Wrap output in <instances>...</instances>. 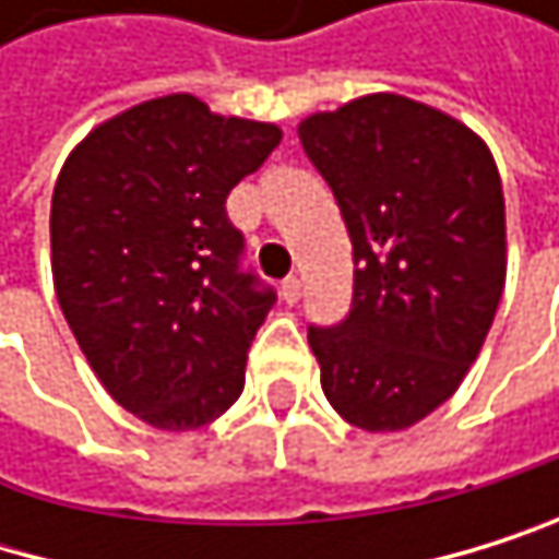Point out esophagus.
Returning a JSON list of instances; mask_svg holds the SVG:
<instances>
[{"mask_svg":"<svg viewBox=\"0 0 559 559\" xmlns=\"http://www.w3.org/2000/svg\"><path fill=\"white\" fill-rule=\"evenodd\" d=\"M282 298L288 305H295L301 298V277H285V282H282Z\"/></svg>","mask_w":559,"mask_h":559,"instance_id":"34e87169","label":"esophagus"}]
</instances>
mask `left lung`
<instances>
[{
    "label": "left lung",
    "instance_id": "1",
    "mask_svg": "<svg viewBox=\"0 0 559 559\" xmlns=\"http://www.w3.org/2000/svg\"><path fill=\"white\" fill-rule=\"evenodd\" d=\"M342 207L348 318L308 329L332 409L365 432L409 429L460 389L507 285V207L483 136L399 93L298 123Z\"/></svg>",
    "mask_w": 559,
    "mask_h": 559
}]
</instances>
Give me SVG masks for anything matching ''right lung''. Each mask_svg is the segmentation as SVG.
<instances>
[{
	"mask_svg": "<svg viewBox=\"0 0 559 559\" xmlns=\"http://www.w3.org/2000/svg\"><path fill=\"white\" fill-rule=\"evenodd\" d=\"M277 143L274 123L170 93L93 127L56 177L59 308L103 389L146 426L201 429L245 389L274 292L238 267L224 201Z\"/></svg>",
	"mask_w": 559,
	"mask_h": 559,
	"instance_id": "obj_1",
	"label": "right lung"
}]
</instances>
